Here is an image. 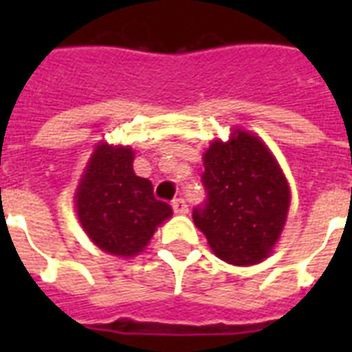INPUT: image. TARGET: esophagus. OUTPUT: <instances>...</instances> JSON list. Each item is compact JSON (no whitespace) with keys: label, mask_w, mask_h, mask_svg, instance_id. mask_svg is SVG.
I'll list each match as a JSON object with an SVG mask.
<instances>
[{"label":"esophagus","mask_w":352,"mask_h":352,"mask_svg":"<svg viewBox=\"0 0 352 352\" xmlns=\"http://www.w3.org/2000/svg\"><path fill=\"white\" fill-rule=\"evenodd\" d=\"M171 208H173V212L179 215H186L188 214V204L184 199H175L173 203H171Z\"/></svg>","instance_id":"1"}]
</instances>
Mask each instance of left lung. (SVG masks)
Masks as SVG:
<instances>
[{
	"mask_svg": "<svg viewBox=\"0 0 352 352\" xmlns=\"http://www.w3.org/2000/svg\"><path fill=\"white\" fill-rule=\"evenodd\" d=\"M206 201L193 223L223 261L239 267L261 263L283 230L290 206L289 182L261 138L237 131L214 140L204 153Z\"/></svg>",
	"mask_w": 352,
	"mask_h": 352,
	"instance_id": "1",
	"label": "left lung"
}]
</instances>
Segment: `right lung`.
<instances>
[{"mask_svg": "<svg viewBox=\"0 0 352 352\" xmlns=\"http://www.w3.org/2000/svg\"><path fill=\"white\" fill-rule=\"evenodd\" d=\"M127 146L100 142L76 188V214L89 239L107 254L137 256L157 226L171 217L170 204L157 201L153 184L135 175Z\"/></svg>", "mask_w": 352, "mask_h": 352, "instance_id": "1", "label": "right lung"}]
</instances>
